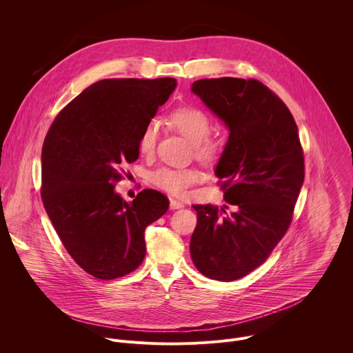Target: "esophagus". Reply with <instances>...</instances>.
Listing matches in <instances>:
<instances>
[{
    "label": "esophagus",
    "mask_w": 353,
    "mask_h": 353,
    "mask_svg": "<svg viewBox=\"0 0 353 353\" xmlns=\"http://www.w3.org/2000/svg\"><path fill=\"white\" fill-rule=\"evenodd\" d=\"M183 207H184V204L180 203V201H177V199H170V210H180V208H183Z\"/></svg>",
    "instance_id": "1"
}]
</instances>
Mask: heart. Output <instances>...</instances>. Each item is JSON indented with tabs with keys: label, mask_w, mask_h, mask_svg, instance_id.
<instances>
[{
	"label": "heart",
	"mask_w": 353,
	"mask_h": 353,
	"mask_svg": "<svg viewBox=\"0 0 353 353\" xmlns=\"http://www.w3.org/2000/svg\"><path fill=\"white\" fill-rule=\"evenodd\" d=\"M170 125L183 135L187 141L194 143L195 157L205 163L215 162L221 152L222 145L218 139L208 137L211 131L210 117L198 108H180L176 109L169 117ZM158 138V125L155 121H149L138 139V148L143 155L154 152ZM199 180L196 169H172L162 168L154 173L152 181L157 187L173 194L181 195L194 183Z\"/></svg>",
	"instance_id": "heart-1"
}]
</instances>
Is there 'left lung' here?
I'll use <instances>...</instances> for the list:
<instances>
[{
	"mask_svg": "<svg viewBox=\"0 0 353 353\" xmlns=\"http://www.w3.org/2000/svg\"><path fill=\"white\" fill-rule=\"evenodd\" d=\"M229 130L215 174L228 205H192L190 254L216 281L240 279L260 267L285 236L305 181L297 125L282 100L256 79H198L191 86Z\"/></svg>",
	"mask_w": 353,
	"mask_h": 353,
	"instance_id": "obj_1",
	"label": "left lung"
}]
</instances>
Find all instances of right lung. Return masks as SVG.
Instances as JSON below:
<instances>
[{"mask_svg": "<svg viewBox=\"0 0 353 353\" xmlns=\"http://www.w3.org/2000/svg\"><path fill=\"white\" fill-rule=\"evenodd\" d=\"M177 82L103 79L56 117L41 150V199L68 254L88 274L114 279L145 257L143 232L169 210V199L143 190L131 203L116 192L123 166L138 159L143 127ZM125 173V172H124Z\"/></svg>", "mask_w": 353, "mask_h": 353, "instance_id": "add662e5", "label": "right lung"}]
</instances>
